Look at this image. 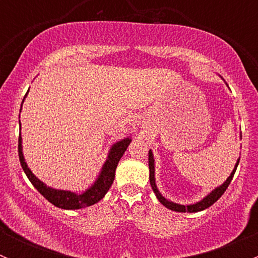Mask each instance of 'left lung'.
I'll use <instances>...</instances> for the list:
<instances>
[{
    "label": "left lung",
    "instance_id": "obj_1",
    "mask_svg": "<svg viewBox=\"0 0 258 258\" xmlns=\"http://www.w3.org/2000/svg\"><path fill=\"white\" fill-rule=\"evenodd\" d=\"M221 79H222V77H221ZM226 85H227V83H226ZM238 162H240V157L237 158V162H236L235 167H233L232 172H231V175L228 176L227 179H226V181L223 182L222 184H220V186L215 187V188H213L209 195H206V196H205L204 199L200 200V201H197V202H195V204L181 205V204H176V202H173V201H171V200L166 199V197L163 196V195L161 194L160 191H158V187H157V184H156V177H155V158H153L152 150H150V151H148V167H150V183H151V187H152L153 192H155V195H156V197H157L158 201H160L161 204L163 205V206L167 207L168 210L176 211V212H189V213L200 212V211H204V210L209 209L210 206H212V205L215 204V202L217 201V200L220 199V197L222 196L223 194H225L226 188H227L228 184H230L231 181H232V177H233V175H235L236 168H237V166H238Z\"/></svg>",
    "mask_w": 258,
    "mask_h": 258
}]
</instances>
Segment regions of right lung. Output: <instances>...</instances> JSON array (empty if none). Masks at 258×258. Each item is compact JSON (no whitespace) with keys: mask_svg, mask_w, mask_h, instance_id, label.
<instances>
[{"mask_svg":"<svg viewBox=\"0 0 258 258\" xmlns=\"http://www.w3.org/2000/svg\"><path fill=\"white\" fill-rule=\"evenodd\" d=\"M23 100H25V98H23ZM21 110H22V106H21ZM131 141L132 137L127 136L124 137V139L119 140V141H116L112 146H111L107 153V158H106V161L103 162L97 177H96L93 183L91 184L88 188H86L85 191H82L81 194L69 191V189L53 188V187L47 186L45 182L41 181L38 177H36L35 173H32V171L28 167L27 162H26L25 160V156H23L22 137H21V135L20 139H18V157H20L21 166H22L27 178L30 179V182L35 186V188L37 189L47 201H49L52 205H54V206L62 210H80L88 206H92V205L97 204L98 201H101V200L105 197V195L107 194V191L110 189V187L112 186L113 183L117 165H118L119 160H121V157L123 156L124 151L127 150L128 145L131 144Z\"/></svg>","mask_w":258,"mask_h":258,"instance_id":"1","label":"right lung"}]
</instances>
